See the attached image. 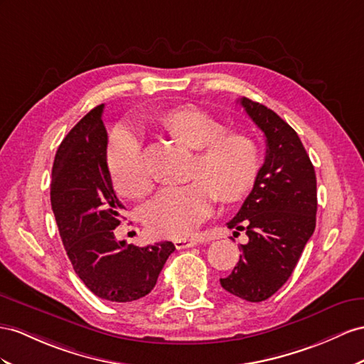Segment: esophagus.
Returning <instances> with one entry per match:
<instances>
[{
	"mask_svg": "<svg viewBox=\"0 0 364 364\" xmlns=\"http://www.w3.org/2000/svg\"><path fill=\"white\" fill-rule=\"evenodd\" d=\"M173 243H175V247L178 249V250H180V249H188V247L197 246V241L192 240V238H178V240H175Z\"/></svg>",
	"mask_w": 364,
	"mask_h": 364,
	"instance_id": "34e87169",
	"label": "esophagus"
}]
</instances>
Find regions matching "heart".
I'll return each instance as SVG.
<instances>
[{
  "instance_id": "b5f03b06",
  "label": "heart",
  "mask_w": 364,
  "mask_h": 364,
  "mask_svg": "<svg viewBox=\"0 0 364 364\" xmlns=\"http://www.w3.org/2000/svg\"><path fill=\"white\" fill-rule=\"evenodd\" d=\"M173 138L197 151L191 167V181L163 189L143 210V221L155 237L181 238L206 218L217 193L223 203H237L255 186L262 164L252 136L226 132V126L208 112L181 107L160 118ZM107 164L115 189L126 198H143L152 188L143 161L138 135L117 127L110 136Z\"/></svg>"
}]
</instances>
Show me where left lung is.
<instances>
[{
	"label": "left lung",
	"mask_w": 364,
	"mask_h": 364,
	"mask_svg": "<svg viewBox=\"0 0 364 364\" xmlns=\"http://www.w3.org/2000/svg\"><path fill=\"white\" fill-rule=\"evenodd\" d=\"M238 101L266 136V158L252 192L228 223L246 230L249 241L220 283L232 295L258 303L287 282L314 234L316 178L301 139L284 119L257 101Z\"/></svg>",
	"instance_id": "1"
}]
</instances>
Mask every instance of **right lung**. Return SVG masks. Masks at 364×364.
I'll use <instances>...</instances> for the list:
<instances>
[{
	"mask_svg": "<svg viewBox=\"0 0 364 364\" xmlns=\"http://www.w3.org/2000/svg\"><path fill=\"white\" fill-rule=\"evenodd\" d=\"M100 105L63 139L52 167L50 203L73 271L90 292L107 301L143 298L156 284L171 241L138 247L117 241L123 204L107 167V132Z\"/></svg>",
	"mask_w": 364,
	"mask_h": 364,
	"instance_id": "right-lung-1",
	"label": "right lung"
}]
</instances>
